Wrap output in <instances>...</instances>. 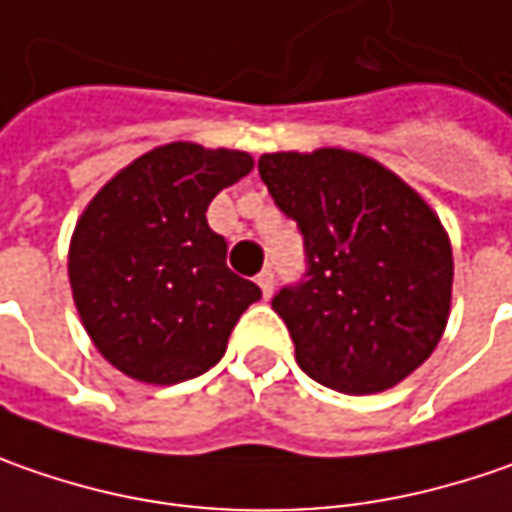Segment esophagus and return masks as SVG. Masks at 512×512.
<instances>
[{
    "mask_svg": "<svg viewBox=\"0 0 512 512\" xmlns=\"http://www.w3.org/2000/svg\"><path fill=\"white\" fill-rule=\"evenodd\" d=\"M257 286H260L263 298H272V292H275V272H272V269H263V272L257 275Z\"/></svg>",
    "mask_w": 512,
    "mask_h": 512,
    "instance_id": "esophagus-1",
    "label": "esophagus"
}]
</instances>
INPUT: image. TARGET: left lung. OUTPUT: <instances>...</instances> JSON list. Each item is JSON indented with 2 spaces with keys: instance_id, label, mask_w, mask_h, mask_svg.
<instances>
[{
  "instance_id": "1",
  "label": "left lung",
  "mask_w": 512,
  "mask_h": 512,
  "mask_svg": "<svg viewBox=\"0 0 512 512\" xmlns=\"http://www.w3.org/2000/svg\"><path fill=\"white\" fill-rule=\"evenodd\" d=\"M257 171L303 234L306 272L272 298L298 367L346 395L404 381L450 315L453 249L438 214L389 168L344 148L263 154Z\"/></svg>"
}]
</instances>
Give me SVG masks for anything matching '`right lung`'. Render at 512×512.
<instances>
[{
  "label": "right lung",
  "instance_id": "obj_1",
  "mask_svg": "<svg viewBox=\"0 0 512 512\" xmlns=\"http://www.w3.org/2000/svg\"><path fill=\"white\" fill-rule=\"evenodd\" d=\"M255 166L252 154L168 143L137 157L79 217L68 278L85 332L134 381L180 384L212 369L234 323L260 300L226 266L209 203Z\"/></svg>",
  "mask_w": 512,
  "mask_h": 512
}]
</instances>
